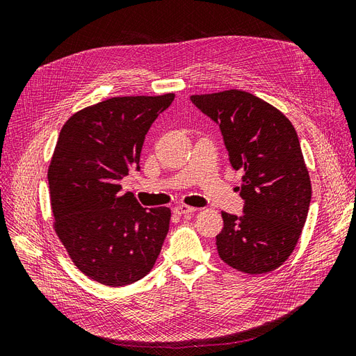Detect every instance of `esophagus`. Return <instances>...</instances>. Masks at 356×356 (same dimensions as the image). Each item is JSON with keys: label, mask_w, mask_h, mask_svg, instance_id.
Wrapping results in <instances>:
<instances>
[{"label": "esophagus", "mask_w": 356, "mask_h": 356, "mask_svg": "<svg viewBox=\"0 0 356 356\" xmlns=\"http://www.w3.org/2000/svg\"><path fill=\"white\" fill-rule=\"evenodd\" d=\"M195 211H196V208L187 207V204H178V207L174 208V212L177 215H187V213H193Z\"/></svg>", "instance_id": "esophagus-1"}]
</instances>
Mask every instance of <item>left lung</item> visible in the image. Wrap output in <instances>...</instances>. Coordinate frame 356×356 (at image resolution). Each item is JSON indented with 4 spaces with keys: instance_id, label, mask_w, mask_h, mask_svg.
<instances>
[{
    "instance_id": "1",
    "label": "left lung",
    "mask_w": 356,
    "mask_h": 356,
    "mask_svg": "<svg viewBox=\"0 0 356 356\" xmlns=\"http://www.w3.org/2000/svg\"><path fill=\"white\" fill-rule=\"evenodd\" d=\"M190 99L220 126L233 169L243 170V215L221 213L218 255L248 275L272 272L294 251L312 199L296 129L273 105L248 92L232 89Z\"/></svg>"
}]
</instances>
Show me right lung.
Wrapping results in <instances>:
<instances>
[{"instance_id": "right-lung-1", "label": "right lung", "mask_w": 356, "mask_h": 356, "mask_svg": "<svg viewBox=\"0 0 356 356\" xmlns=\"http://www.w3.org/2000/svg\"><path fill=\"white\" fill-rule=\"evenodd\" d=\"M122 96L88 106L63 124L49 166L55 230L74 264L108 286L152 270L169 232V208H143L120 181L139 170L149 126L174 101Z\"/></svg>"}]
</instances>
